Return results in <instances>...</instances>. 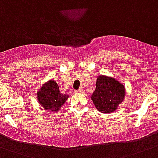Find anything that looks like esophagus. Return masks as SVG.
Masks as SVG:
<instances>
[{
  "label": "esophagus",
  "instance_id": "1",
  "mask_svg": "<svg viewBox=\"0 0 158 158\" xmlns=\"http://www.w3.org/2000/svg\"><path fill=\"white\" fill-rule=\"evenodd\" d=\"M82 92H83V90H82V89H78V90H76V91H75V93H77V94H79V93H82Z\"/></svg>",
  "mask_w": 158,
  "mask_h": 158
}]
</instances>
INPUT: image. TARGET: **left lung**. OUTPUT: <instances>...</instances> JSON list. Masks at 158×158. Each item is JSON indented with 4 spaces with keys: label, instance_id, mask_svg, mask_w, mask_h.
<instances>
[{
    "label": "left lung",
    "instance_id": "1",
    "mask_svg": "<svg viewBox=\"0 0 158 158\" xmlns=\"http://www.w3.org/2000/svg\"><path fill=\"white\" fill-rule=\"evenodd\" d=\"M124 84L115 78L100 75L96 82V89L91 95L94 106L102 113L115 111L125 99Z\"/></svg>",
    "mask_w": 158,
    "mask_h": 158
}]
</instances>
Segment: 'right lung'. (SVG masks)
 <instances>
[{"label":"right lung","instance_id":"add662e5","mask_svg":"<svg viewBox=\"0 0 158 158\" xmlns=\"http://www.w3.org/2000/svg\"><path fill=\"white\" fill-rule=\"evenodd\" d=\"M37 100L44 109L56 112L60 110L65 101L69 98V95L61 94L59 86L54 79H50L42 85L37 92Z\"/></svg>","mask_w":158,"mask_h":158}]
</instances>
